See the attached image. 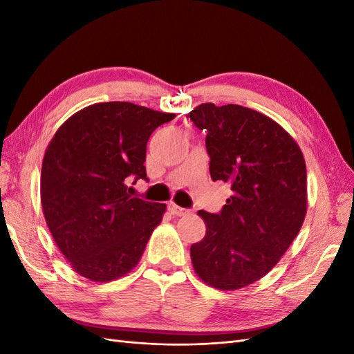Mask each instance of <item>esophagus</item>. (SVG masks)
<instances>
[{
    "instance_id": "obj_1",
    "label": "esophagus",
    "mask_w": 354,
    "mask_h": 354,
    "mask_svg": "<svg viewBox=\"0 0 354 354\" xmlns=\"http://www.w3.org/2000/svg\"><path fill=\"white\" fill-rule=\"evenodd\" d=\"M168 211L173 214V216H186V214L189 212L186 208H181L178 205H176V203L171 202L168 205Z\"/></svg>"
}]
</instances>
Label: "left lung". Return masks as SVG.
<instances>
[{
  "label": "left lung",
  "mask_w": 354,
  "mask_h": 354,
  "mask_svg": "<svg viewBox=\"0 0 354 354\" xmlns=\"http://www.w3.org/2000/svg\"><path fill=\"white\" fill-rule=\"evenodd\" d=\"M187 116L205 131L212 181L230 185L220 212L199 211L207 233L190 259L209 286L234 291L261 279L297 238L307 174L294 138L272 118L239 104L202 103Z\"/></svg>",
  "instance_id": "obj_1"
}]
</instances>
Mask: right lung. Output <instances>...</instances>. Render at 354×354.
I'll list each match as a JSON object with an SVG mask.
<instances>
[{
  "label": "right lung",
  "mask_w": 354,
  "mask_h": 354,
  "mask_svg": "<svg viewBox=\"0 0 354 354\" xmlns=\"http://www.w3.org/2000/svg\"><path fill=\"white\" fill-rule=\"evenodd\" d=\"M174 116L128 102L95 103L51 138L41 168L42 211L78 274L109 282L140 261L167 205L133 196L127 185L147 180L149 137Z\"/></svg>",
  "instance_id": "add662e5"
}]
</instances>
